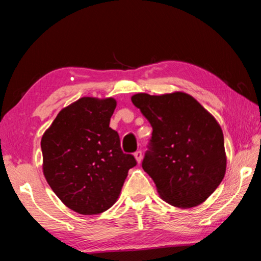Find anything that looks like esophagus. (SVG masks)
<instances>
[{"label":"esophagus","instance_id":"obj_1","mask_svg":"<svg viewBox=\"0 0 261 261\" xmlns=\"http://www.w3.org/2000/svg\"><path fill=\"white\" fill-rule=\"evenodd\" d=\"M135 158H136V161L138 162V163H140L141 160H143V152H141V151H137V152L135 153Z\"/></svg>","mask_w":261,"mask_h":261}]
</instances>
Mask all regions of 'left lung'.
<instances>
[{
  "label": "left lung",
  "mask_w": 261,
  "mask_h": 261,
  "mask_svg": "<svg viewBox=\"0 0 261 261\" xmlns=\"http://www.w3.org/2000/svg\"><path fill=\"white\" fill-rule=\"evenodd\" d=\"M153 127L143 169L168 204L200 205L222 182L227 158L222 129L215 118L183 92L132 95Z\"/></svg>",
  "instance_id": "obj_1"
}]
</instances>
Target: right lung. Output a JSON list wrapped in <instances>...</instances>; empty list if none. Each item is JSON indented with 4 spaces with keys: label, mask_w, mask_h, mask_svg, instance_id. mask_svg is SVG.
<instances>
[{
    "label": "right lung",
    "mask_w": 261,
    "mask_h": 261,
    "mask_svg": "<svg viewBox=\"0 0 261 261\" xmlns=\"http://www.w3.org/2000/svg\"><path fill=\"white\" fill-rule=\"evenodd\" d=\"M115 108L113 98L84 96L62 109L42 136L43 175L61 201L79 214L110 208L137 165L109 127Z\"/></svg>",
    "instance_id": "add662e5"
}]
</instances>
